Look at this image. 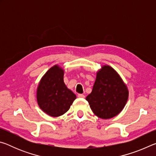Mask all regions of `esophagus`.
Listing matches in <instances>:
<instances>
[{
  "label": "esophagus",
  "instance_id": "obj_1",
  "mask_svg": "<svg viewBox=\"0 0 156 156\" xmlns=\"http://www.w3.org/2000/svg\"><path fill=\"white\" fill-rule=\"evenodd\" d=\"M78 98H84V97H85V96H84L83 94H79L78 95Z\"/></svg>",
  "mask_w": 156,
  "mask_h": 156
}]
</instances>
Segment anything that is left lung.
Returning <instances> with one entry per match:
<instances>
[{"instance_id": "obj_1", "label": "left lung", "mask_w": 156, "mask_h": 156, "mask_svg": "<svg viewBox=\"0 0 156 156\" xmlns=\"http://www.w3.org/2000/svg\"><path fill=\"white\" fill-rule=\"evenodd\" d=\"M128 97L127 87L120 76L110 66L104 65L97 72L93 89L86 100L95 115L109 119L123 109Z\"/></svg>"}]
</instances>
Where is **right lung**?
<instances>
[{
	"mask_svg": "<svg viewBox=\"0 0 156 156\" xmlns=\"http://www.w3.org/2000/svg\"><path fill=\"white\" fill-rule=\"evenodd\" d=\"M64 70L54 65L47 71L37 89V102L44 113L53 117L62 115L69 109L76 96L63 80Z\"/></svg>",
	"mask_w": 156,
	"mask_h": 156,
	"instance_id": "add662e5",
	"label": "right lung"
}]
</instances>
